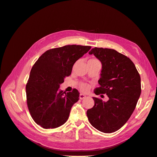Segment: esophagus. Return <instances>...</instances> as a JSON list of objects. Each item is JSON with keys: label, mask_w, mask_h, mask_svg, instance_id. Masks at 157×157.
<instances>
[{"label": "esophagus", "mask_w": 157, "mask_h": 157, "mask_svg": "<svg viewBox=\"0 0 157 157\" xmlns=\"http://www.w3.org/2000/svg\"><path fill=\"white\" fill-rule=\"evenodd\" d=\"M86 98V96L84 94H79V99H85Z\"/></svg>", "instance_id": "1"}]
</instances>
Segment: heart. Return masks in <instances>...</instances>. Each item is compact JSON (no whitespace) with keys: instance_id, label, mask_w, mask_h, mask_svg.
I'll return each mask as SVG.
<instances>
[{"instance_id":"heart-1","label":"heart","mask_w":157,"mask_h":157,"mask_svg":"<svg viewBox=\"0 0 157 157\" xmlns=\"http://www.w3.org/2000/svg\"><path fill=\"white\" fill-rule=\"evenodd\" d=\"M94 60H98V59L93 58V59H90L89 61H94ZM79 88L82 91L87 92L88 90H90V85L86 83H82L79 85Z\"/></svg>"}]
</instances>
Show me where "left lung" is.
Instances as JSON below:
<instances>
[{"mask_svg": "<svg viewBox=\"0 0 157 157\" xmlns=\"http://www.w3.org/2000/svg\"><path fill=\"white\" fill-rule=\"evenodd\" d=\"M89 54L102 63L99 87L94 93L106 94L109 100L93 98L94 105L87 116L96 129L111 133L121 128L134 111L141 93L140 77L133 62L113 49L95 47Z\"/></svg>", "mask_w": 157, "mask_h": 157, "instance_id": "left-lung-1", "label": "left lung"}]
</instances>
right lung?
Returning a JSON list of instances; mask_svg holds the SVG:
<instances>
[{"label":"right lung","mask_w":157,"mask_h":157,"mask_svg":"<svg viewBox=\"0 0 157 157\" xmlns=\"http://www.w3.org/2000/svg\"><path fill=\"white\" fill-rule=\"evenodd\" d=\"M91 46L67 45L48 50L30 71L26 85V103L31 117L44 128H55L65 123L71 107L79 100L76 89L58 91L64 78L70 75L74 64Z\"/></svg>","instance_id":"right-lung-1"}]
</instances>
